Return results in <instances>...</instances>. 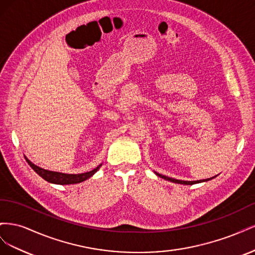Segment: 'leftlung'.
<instances>
[{
  "label": "left lung",
  "instance_id": "8db88e82",
  "mask_svg": "<svg viewBox=\"0 0 255 255\" xmlns=\"http://www.w3.org/2000/svg\"><path fill=\"white\" fill-rule=\"evenodd\" d=\"M157 176L161 177V179H165V180H168L170 182H173V183H177V184H184V185H194V184H197V183H201V182H205V181H210L211 179H214V177H211V179H206V180H200V181H181V180H175V179H172V177H168L166 175H161L157 172H155Z\"/></svg>",
  "mask_w": 255,
  "mask_h": 255
}]
</instances>
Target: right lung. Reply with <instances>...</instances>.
I'll use <instances>...</instances> for the list:
<instances>
[{"instance_id": "obj_1", "label": "right lung", "mask_w": 255, "mask_h": 255, "mask_svg": "<svg viewBox=\"0 0 255 255\" xmlns=\"http://www.w3.org/2000/svg\"><path fill=\"white\" fill-rule=\"evenodd\" d=\"M26 161L28 163V165L33 168V170L39 174L42 179H44L45 181H48L49 183H53V184H59V185H68V184H76V183H81L85 180L89 179L90 176L94 175L98 170L99 168L102 166L99 165L97 168H95L94 170L85 172V173H80V174H67V173H61V172H55V171H50V170H45V169H42L40 167H38L36 165H34L32 161H29L26 157H25Z\"/></svg>"}]
</instances>
